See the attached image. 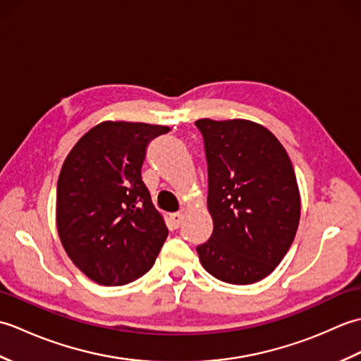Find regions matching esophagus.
<instances>
[{"mask_svg":"<svg viewBox=\"0 0 361 361\" xmlns=\"http://www.w3.org/2000/svg\"><path fill=\"white\" fill-rule=\"evenodd\" d=\"M171 221H172L173 228H180L181 221H183V212H181V211H178V212H173V214H171Z\"/></svg>","mask_w":361,"mask_h":361,"instance_id":"34e87169","label":"esophagus"}]
</instances>
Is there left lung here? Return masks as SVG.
<instances>
[{
    "label": "left lung",
    "mask_w": 361,
    "mask_h": 361,
    "mask_svg": "<svg viewBox=\"0 0 361 361\" xmlns=\"http://www.w3.org/2000/svg\"><path fill=\"white\" fill-rule=\"evenodd\" d=\"M195 126L204 142L214 224L198 257L220 281L257 282L295 239L301 200L293 166L276 136L256 122L198 119Z\"/></svg>",
    "instance_id": "left-lung-1"
}]
</instances>
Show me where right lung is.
<instances>
[{"label":"right lung","mask_w":361,"mask_h":361,"mask_svg":"<svg viewBox=\"0 0 361 361\" xmlns=\"http://www.w3.org/2000/svg\"><path fill=\"white\" fill-rule=\"evenodd\" d=\"M169 127L106 121L83 135L57 183V229L91 281L124 286L155 264L169 234L141 178L152 140Z\"/></svg>","instance_id":"add662e5"}]
</instances>
